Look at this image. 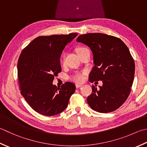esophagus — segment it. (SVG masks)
Here are the masks:
<instances>
[{"instance_id": "1", "label": "esophagus", "mask_w": 147, "mask_h": 147, "mask_svg": "<svg viewBox=\"0 0 147 147\" xmlns=\"http://www.w3.org/2000/svg\"><path fill=\"white\" fill-rule=\"evenodd\" d=\"M83 85L82 84H76V88H80L81 87H82Z\"/></svg>"}]
</instances>
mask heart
<instances>
[{
  "mask_svg": "<svg viewBox=\"0 0 147 147\" xmlns=\"http://www.w3.org/2000/svg\"><path fill=\"white\" fill-rule=\"evenodd\" d=\"M84 49H85V48H78L76 50L77 53H78L79 51L84 50ZM64 63V57H63V58L61 60V64H63ZM83 78H84V77H83V73H76L71 78V79L73 80V81L76 82H82L83 80Z\"/></svg>",
  "mask_w": 147,
  "mask_h": 147,
  "instance_id": "1",
  "label": "heart"
}]
</instances>
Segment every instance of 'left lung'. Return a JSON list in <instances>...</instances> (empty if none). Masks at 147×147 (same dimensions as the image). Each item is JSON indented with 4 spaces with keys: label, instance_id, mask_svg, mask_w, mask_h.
Instances as JSON below:
<instances>
[{
    "label": "left lung",
    "instance_id": "1",
    "mask_svg": "<svg viewBox=\"0 0 147 147\" xmlns=\"http://www.w3.org/2000/svg\"><path fill=\"white\" fill-rule=\"evenodd\" d=\"M76 41L92 51L95 65L89 81L102 82L99 88L92 86L88 105L100 113L117 110L127 100L134 80L135 64L127 47L118 37L101 33L83 34Z\"/></svg>",
    "mask_w": 147,
    "mask_h": 147
}]
</instances>
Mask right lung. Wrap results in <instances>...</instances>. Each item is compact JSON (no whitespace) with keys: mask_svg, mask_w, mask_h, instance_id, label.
<instances>
[{"mask_svg":"<svg viewBox=\"0 0 147 147\" xmlns=\"http://www.w3.org/2000/svg\"><path fill=\"white\" fill-rule=\"evenodd\" d=\"M77 35L39 36L19 57L17 69L20 92L30 107L42 115L61 113L75 92L73 83L65 82L57 87L52 82L61 72L60 57L62 50Z\"/></svg>","mask_w":147,"mask_h":147,"instance_id":"right-lung-1","label":"right lung"}]
</instances>
